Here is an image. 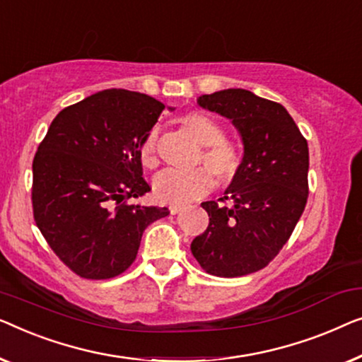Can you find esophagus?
Instances as JSON below:
<instances>
[{
  "mask_svg": "<svg viewBox=\"0 0 362 362\" xmlns=\"http://www.w3.org/2000/svg\"><path fill=\"white\" fill-rule=\"evenodd\" d=\"M183 210V206H170V213L172 215H179V213Z\"/></svg>",
  "mask_w": 362,
  "mask_h": 362,
  "instance_id": "34e87169",
  "label": "esophagus"
}]
</instances>
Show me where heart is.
Wrapping results in <instances>:
<instances>
[{
  "label": "heart",
  "instance_id": "obj_1",
  "mask_svg": "<svg viewBox=\"0 0 362 362\" xmlns=\"http://www.w3.org/2000/svg\"><path fill=\"white\" fill-rule=\"evenodd\" d=\"M182 128L188 136L202 146L198 162H203L220 182H230L241 165L238 147L225 139V131L215 119L200 111H190L180 118ZM141 164L152 169L157 165L156 132L151 131L139 146ZM211 171V172H212ZM209 170L195 169L190 172L164 170L154 179V197L157 202L172 206L187 205L211 192L215 179Z\"/></svg>",
  "mask_w": 362,
  "mask_h": 362
}]
</instances>
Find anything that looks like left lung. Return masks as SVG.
I'll return each instance as SVG.
<instances>
[{
    "mask_svg": "<svg viewBox=\"0 0 362 362\" xmlns=\"http://www.w3.org/2000/svg\"><path fill=\"white\" fill-rule=\"evenodd\" d=\"M197 103L231 121L244 154L221 198L231 205L202 203L210 225L192 241V254L211 276H247L277 256L302 216L308 144L281 103L249 90H220Z\"/></svg>",
    "mask_w": 362,
    "mask_h": 362,
    "instance_id": "1",
    "label": "left lung"
}]
</instances>
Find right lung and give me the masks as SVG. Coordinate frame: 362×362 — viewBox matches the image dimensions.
<instances>
[{
  "instance_id": "1",
  "label": "right lung",
  "mask_w": 362,
  "mask_h": 362,
  "mask_svg": "<svg viewBox=\"0 0 362 362\" xmlns=\"http://www.w3.org/2000/svg\"><path fill=\"white\" fill-rule=\"evenodd\" d=\"M164 108L139 91H98L60 111L39 144L33 162L35 225L77 276H119L134 262L146 228L170 213L126 205L151 192L139 146Z\"/></svg>"
}]
</instances>
